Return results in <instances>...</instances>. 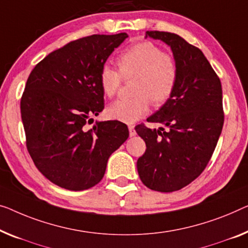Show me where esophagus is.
Returning <instances> with one entry per match:
<instances>
[{
  "instance_id": "obj_1",
  "label": "esophagus",
  "mask_w": 248,
  "mask_h": 248,
  "mask_svg": "<svg viewBox=\"0 0 248 248\" xmlns=\"http://www.w3.org/2000/svg\"><path fill=\"white\" fill-rule=\"evenodd\" d=\"M128 129H129V135H130V137H134L136 136V130H135V127L134 125H128Z\"/></svg>"
}]
</instances>
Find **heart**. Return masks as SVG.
I'll use <instances>...</instances> for the list:
<instances>
[{
	"label": "heart",
	"instance_id": "1",
	"mask_svg": "<svg viewBox=\"0 0 248 248\" xmlns=\"http://www.w3.org/2000/svg\"><path fill=\"white\" fill-rule=\"evenodd\" d=\"M118 72L103 66L99 76L102 93L113 98L123 80L135 79L132 99H121L111 103L107 116L112 120L134 124L149 112L150 102L161 107L171 98L178 80V65L171 54L165 53L151 42L137 43L117 58Z\"/></svg>",
	"mask_w": 248,
	"mask_h": 248
}]
</instances>
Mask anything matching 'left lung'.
Masks as SVG:
<instances>
[{
    "label": "left lung",
    "mask_w": 248,
    "mask_h": 248,
    "mask_svg": "<svg viewBox=\"0 0 248 248\" xmlns=\"http://www.w3.org/2000/svg\"><path fill=\"white\" fill-rule=\"evenodd\" d=\"M147 36L171 47L178 80L171 98L148 119L169 130L161 132L143 124L135 128L147 147L137 169L148 188L171 193L197 178L212 158L224 124L223 90L198 47L170 32L147 31Z\"/></svg>",
    "instance_id": "8db88e82"
}]
</instances>
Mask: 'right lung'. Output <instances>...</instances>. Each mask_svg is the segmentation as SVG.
Instances as JSON below:
<instances>
[{
  "label": "right lung",
  "mask_w": 248,
  "mask_h": 248,
  "mask_svg": "<svg viewBox=\"0 0 248 248\" xmlns=\"http://www.w3.org/2000/svg\"><path fill=\"white\" fill-rule=\"evenodd\" d=\"M127 33L93 34L46 55L28 78L21 98L27 148L50 182L86 190L102 179L107 162L129 137L118 120L87 125L105 108L99 76Z\"/></svg>",
  "instance_id": "1"
}]
</instances>
